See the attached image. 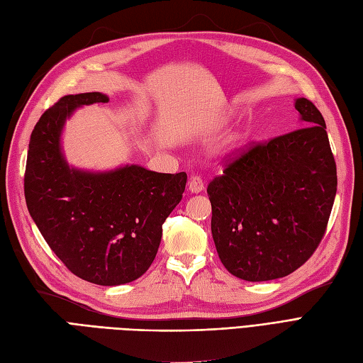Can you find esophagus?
I'll return each instance as SVG.
<instances>
[{
	"label": "esophagus",
	"mask_w": 363,
	"mask_h": 363,
	"mask_svg": "<svg viewBox=\"0 0 363 363\" xmlns=\"http://www.w3.org/2000/svg\"><path fill=\"white\" fill-rule=\"evenodd\" d=\"M188 189L192 194H200L204 189V183H203L201 177H199V175H192L188 182Z\"/></svg>",
	"instance_id": "1"
}]
</instances>
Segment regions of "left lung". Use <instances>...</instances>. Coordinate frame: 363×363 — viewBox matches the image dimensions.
<instances>
[{"instance_id":"1","label":"left lung","mask_w":363,"mask_h":363,"mask_svg":"<svg viewBox=\"0 0 363 363\" xmlns=\"http://www.w3.org/2000/svg\"><path fill=\"white\" fill-rule=\"evenodd\" d=\"M303 128L252 147L207 186L223 265L247 281L286 277L325 233L336 163L321 112L296 98Z\"/></svg>"}]
</instances>
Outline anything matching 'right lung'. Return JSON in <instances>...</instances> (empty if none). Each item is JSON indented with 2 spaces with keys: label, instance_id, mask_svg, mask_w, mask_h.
Returning a JSON list of instances; mask_svg holds the SVG:
<instances>
[{
  "label": "right lung",
  "instance_id": "right-lung-1",
  "mask_svg": "<svg viewBox=\"0 0 363 363\" xmlns=\"http://www.w3.org/2000/svg\"><path fill=\"white\" fill-rule=\"evenodd\" d=\"M101 92L67 95L33 130L24 192L30 216L67 268L86 281L118 286L145 274L162 224L182 200L186 172L162 174L139 164L111 171L69 167L62 133L75 108L107 103Z\"/></svg>",
  "mask_w": 363,
  "mask_h": 363
}]
</instances>
